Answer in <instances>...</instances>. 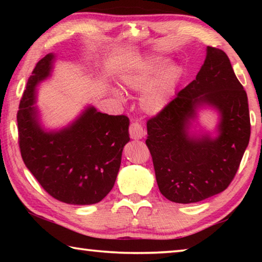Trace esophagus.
<instances>
[{"instance_id":"34e87169","label":"esophagus","mask_w":262,"mask_h":262,"mask_svg":"<svg viewBox=\"0 0 262 262\" xmlns=\"http://www.w3.org/2000/svg\"><path fill=\"white\" fill-rule=\"evenodd\" d=\"M145 132L143 129V127H142L141 123L137 121V120H134L129 126V135L132 139L134 140H139V139H142V137L144 136Z\"/></svg>"}]
</instances>
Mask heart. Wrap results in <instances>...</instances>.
Segmentation results:
<instances>
[{"label": "heart", "instance_id": "1", "mask_svg": "<svg viewBox=\"0 0 262 262\" xmlns=\"http://www.w3.org/2000/svg\"><path fill=\"white\" fill-rule=\"evenodd\" d=\"M167 60L163 57H150L132 67L120 78V85L123 90L139 91L144 89L141 97V106L145 112L158 113L170 101L177 81L179 77V68L168 66Z\"/></svg>", "mask_w": 262, "mask_h": 262}]
</instances>
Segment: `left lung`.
Here are the masks:
<instances>
[{
  "label": "left lung",
  "instance_id": "left-lung-1",
  "mask_svg": "<svg viewBox=\"0 0 262 262\" xmlns=\"http://www.w3.org/2000/svg\"><path fill=\"white\" fill-rule=\"evenodd\" d=\"M221 112L220 136L193 139L185 132L198 104ZM147 147L161 193L177 203H194L229 187L250 141L247 95L225 53L207 47L196 78L147 122Z\"/></svg>",
  "mask_w": 262,
  "mask_h": 262
}]
</instances>
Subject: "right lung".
<instances>
[{"label": "right lung", "instance_id": "1", "mask_svg": "<svg viewBox=\"0 0 262 262\" xmlns=\"http://www.w3.org/2000/svg\"><path fill=\"white\" fill-rule=\"evenodd\" d=\"M53 54L38 62L17 112L21 158L38 183L56 200L94 205L113 188L122 149L129 141L126 115H108L90 107L72 126L45 133L35 119L34 88L51 72Z\"/></svg>", "mask_w": 262, "mask_h": 262}]
</instances>
